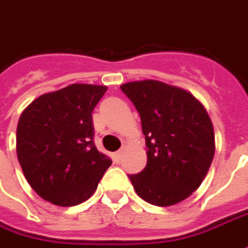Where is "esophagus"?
I'll use <instances>...</instances> for the list:
<instances>
[{"instance_id":"34e87169","label":"esophagus","mask_w":248,"mask_h":248,"mask_svg":"<svg viewBox=\"0 0 248 248\" xmlns=\"http://www.w3.org/2000/svg\"><path fill=\"white\" fill-rule=\"evenodd\" d=\"M122 154H124V150H118L117 153L114 154V161L118 164L119 161H121V158H122Z\"/></svg>"}]
</instances>
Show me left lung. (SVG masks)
<instances>
[{
  "instance_id": "1",
  "label": "left lung",
  "mask_w": 248,
  "mask_h": 248,
  "mask_svg": "<svg viewBox=\"0 0 248 248\" xmlns=\"http://www.w3.org/2000/svg\"><path fill=\"white\" fill-rule=\"evenodd\" d=\"M140 112L148 164L129 176L142 200L169 207L200 186L215 154L214 126L193 95L158 80L121 86Z\"/></svg>"
}]
</instances>
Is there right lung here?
<instances>
[{
  "label": "right lung",
  "mask_w": 248,
  "mask_h": 248,
  "mask_svg": "<svg viewBox=\"0 0 248 248\" xmlns=\"http://www.w3.org/2000/svg\"><path fill=\"white\" fill-rule=\"evenodd\" d=\"M106 86L75 83L40 95L22 111L16 150L24 176L41 199L72 207L93 196L111 165L94 145L93 110Z\"/></svg>",
  "instance_id": "1"
}]
</instances>
